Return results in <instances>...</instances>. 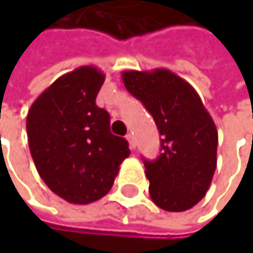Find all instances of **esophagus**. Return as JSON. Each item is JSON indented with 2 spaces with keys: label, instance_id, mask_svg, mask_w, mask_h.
I'll use <instances>...</instances> for the list:
<instances>
[{
  "label": "esophagus",
  "instance_id": "esophagus-1",
  "mask_svg": "<svg viewBox=\"0 0 253 253\" xmlns=\"http://www.w3.org/2000/svg\"><path fill=\"white\" fill-rule=\"evenodd\" d=\"M127 142H128V146H130V149H134L136 148V143H134V139H133V134L131 133H128L126 136Z\"/></svg>",
  "mask_w": 253,
  "mask_h": 253
}]
</instances>
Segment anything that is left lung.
Returning a JSON list of instances; mask_svg holds the SVG:
<instances>
[{"label": "left lung", "mask_w": 253, "mask_h": 253, "mask_svg": "<svg viewBox=\"0 0 253 253\" xmlns=\"http://www.w3.org/2000/svg\"><path fill=\"white\" fill-rule=\"evenodd\" d=\"M126 89L151 113L161 154L143 160L149 195L161 210L180 212L208 192L217 167L218 131L198 92L170 70L123 72Z\"/></svg>", "instance_id": "8db88e82"}]
</instances>
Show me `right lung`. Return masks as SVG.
I'll return each instance as SVG.
<instances>
[{
    "label": "right lung",
    "instance_id": "1",
    "mask_svg": "<svg viewBox=\"0 0 253 253\" xmlns=\"http://www.w3.org/2000/svg\"><path fill=\"white\" fill-rule=\"evenodd\" d=\"M104 80L96 67L82 66L58 77L27 113L36 170L70 204L86 205L105 196L130 155L126 139L110 130V114L95 102Z\"/></svg>",
    "mask_w": 253,
    "mask_h": 253
}]
</instances>
